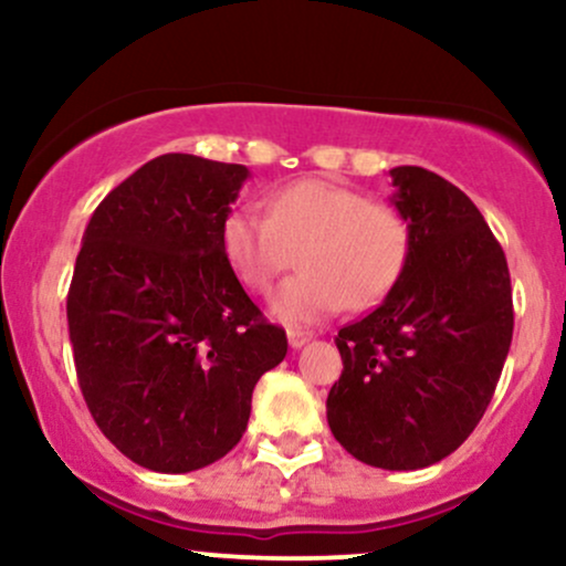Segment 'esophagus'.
<instances>
[{
	"label": "esophagus",
	"instance_id": "34e87169",
	"mask_svg": "<svg viewBox=\"0 0 566 566\" xmlns=\"http://www.w3.org/2000/svg\"><path fill=\"white\" fill-rule=\"evenodd\" d=\"M311 337H314V333H308V329H287L290 348H303Z\"/></svg>",
	"mask_w": 566,
	"mask_h": 566
}]
</instances>
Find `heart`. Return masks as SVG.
Returning a JSON list of instances; mask_svg holds the SVG:
<instances>
[{
  "label": "heart",
  "instance_id": "heart-1",
  "mask_svg": "<svg viewBox=\"0 0 566 566\" xmlns=\"http://www.w3.org/2000/svg\"><path fill=\"white\" fill-rule=\"evenodd\" d=\"M226 263L244 287L265 292L292 265L301 274L274 290L269 311L284 324L327 319L346 305L380 303L405 274L412 231L396 207L375 205L354 188L305 178L229 212L220 229Z\"/></svg>",
  "mask_w": 566,
  "mask_h": 566
}]
</instances>
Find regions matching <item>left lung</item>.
Returning a JSON list of instances; mask_svg holds the SVG:
<instances>
[{
    "label": "left lung",
    "mask_w": 566,
    "mask_h": 566,
    "mask_svg": "<svg viewBox=\"0 0 566 566\" xmlns=\"http://www.w3.org/2000/svg\"><path fill=\"white\" fill-rule=\"evenodd\" d=\"M391 180L412 252L378 308L335 337L343 375L327 423L361 463L418 471L458 450L495 394L513 335L511 276L458 186L423 167H394Z\"/></svg>",
    "instance_id": "1"
}]
</instances>
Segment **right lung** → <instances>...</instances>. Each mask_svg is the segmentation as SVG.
<instances>
[{"label":"right lung","mask_w":566,"mask_h":566,"mask_svg":"<svg viewBox=\"0 0 566 566\" xmlns=\"http://www.w3.org/2000/svg\"><path fill=\"white\" fill-rule=\"evenodd\" d=\"M250 170L165 154L97 205L69 290V337L97 428L148 471L188 473L242 439L287 356L220 247Z\"/></svg>","instance_id":"obj_1"}]
</instances>
